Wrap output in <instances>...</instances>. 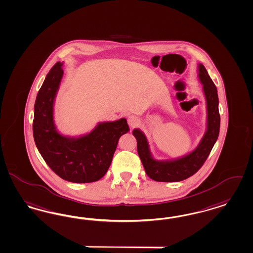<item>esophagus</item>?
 Wrapping results in <instances>:
<instances>
[{"instance_id": "1", "label": "esophagus", "mask_w": 253, "mask_h": 253, "mask_svg": "<svg viewBox=\"0 0 253 253\" xmlns=\"http://www.w3.org/2000/svg\"><path fill=\"white\" fill-rule=\"evenodd\" d=\"M140 119L137 116L131 115L127 118V124H128V126H130L131 128H134V127L138 126L140 125Z\"/></svg>"}]
</instances>
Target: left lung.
<instances>
[{
  "mask_svg": "<svg viewBox=\"0 0 253 253\" xmlns=\"http://www.w3.org/2000/svg\"><path fill=\"white\" fill-rule=\"evenodd\" d=\"M198 77L206 96L207 119L206 132L195 149L181 158L158 160L151 153L149 142L144 133L139 128L132 132L137 140L138 154L145 172L155 181L179 182L192 176L204 165L217 140L220 126L217 90L202 64L198 65Z\"/></svg>",
  "mask_w": 253,
  "mask_h": 253,
  "instance_id": "8db88e82",
  "label": "left lung"
}]
</instances>
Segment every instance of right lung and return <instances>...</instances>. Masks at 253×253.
<instances>
[{"instance_id":"obj_1","label":"right lung","mask_w":253,"mask_h":253,"mask_svg":"<svg viewBox=\"0 0 253 253\" xmlns=\"http://www.w3.org/2000/svg\"><path fill=\"white\" fill-rule=\"evenodd\" d=\"M63 63L49 70L35 103L33 133L42 158L58 176L73 183H91L103 177L120 137L129 131L126 118L98 123L80 137L62 135L53 119V106L64 75Z\"/></svg>"}]
</instances>
